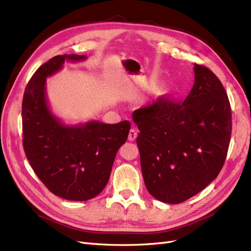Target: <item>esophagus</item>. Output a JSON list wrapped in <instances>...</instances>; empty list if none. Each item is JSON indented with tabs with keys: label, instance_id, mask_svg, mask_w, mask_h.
Wrapping results in <instances>:
<instances>
[{
	"label": "esophagus",
	"instance_id": "esophagus-1",
	"mask_svg": "<svg viewBox=\"0 0 251 251\" xmlns=\"http://www.w3.org/2000/svg\"><path fill=\"white\" fill-rule=\"evenodd\" d=\"M137 135H138V131L137 128H136L135 126H133L131 130H130V133H128V140L130 141H134L136 138H137Z\"/></svg>",
	"mask_w": 251,
	"mask_h": 251
}]
</instances>
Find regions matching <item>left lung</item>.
<instances>
[{"label":"left lung","mask_w":251,"mask_h":251,"mask_svg":"<svg viewBox=\"0 0 251 251\" xmlns=\"http://www.w3.org/2000/svg\"><path fill=\"white\" fill-rule=\"evenodd\" d=\"M194 72L184 101L159 97L133 113L144 184L164 203H181L206 187L222 170L229 147L228 96L208 68L195 64Z\"/></svg>","instance_id":"left-lung-1"}]
</instances>
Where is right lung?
<instances>
[{
  "label": "right lung",
  "mask_w": 251,
  "mask_h": 251,
  "mask_svg": "<svg viewBox=\"0 0 251 251\" xmlns=\"http://www.w3.org/2000/svg\"><path fill=\"white\" fill-rule=\"evenodd\" d=\"M85 59L76 54L52 57L29 80L22 103L23 146L30 165L52 194L70 201H87L103 191L131 128L127 120L69 126L51 112L46 78L62 69L65 60Z\"/></svg>",
  "instance_id": "add662e5"
}]
</instances>
